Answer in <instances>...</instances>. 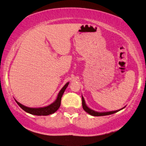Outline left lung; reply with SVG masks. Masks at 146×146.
<instances>
[{
    "label": "left lung",
    "instance_id": "left-lung-1",
    "mask_svg": "<svg viewBox=\"0 0 146 146\" xmlns=\"http://www.w3.org/2000/svg\"><path fill=\"white\" fill-rule=\"evenodd\" d=\"M82 108L84 109V110L86 112H87L88 114H90L92 116H95V117H99V116H105V115H111L113 114V113H115L119 111L123 110L125 107H123L122 108L120 109V110H116V111H104V112H98V111H96L95 110H93L92 109H91L88 107L87 104H86L84 98L83 97V96L82 95Z\"/></svg>",
    "mask_w": 146,
    "mask_h": 146
}]
</instances>
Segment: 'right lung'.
Wrapping results in <instances>:
<instances>
[{
    "label": "right lung",
    "instance_id": "add662e5",
    "mask_svg": "<svg viewBox=\"0 0 146 146\" xmlns=\"http://www.w3.org/2000/svg\"><path fill=\"white\" fill-rule=\"evenodd\" d=\"M70 82H67L65 85L63 86V88L61 89L60 91H59L58 93L57 97H56V100L54 101L53 103H51V104H49L47 106H44V107H40V108H29L27 107L26 106H24L19 102L18 101L15 100V102L17 103L20 107H21L24 111H25L26 112L29 113V114L33 115H37V116H46L49 115H51L56 112V111L58 110V108H60V102H61V98L62 97L63 93L65 91L66 89L69 85Z\"/></svg>",
    "mask_w": 146,
    "mask_h": 146
}]
</instances>
